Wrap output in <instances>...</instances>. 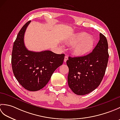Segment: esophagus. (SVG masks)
Returning a JSON list of instances; mask_svg holds the SVG:
<instances>
[{"instance_id":"esophagus-1","label":"esophagus","mask_w":120,"mask_h":120,"mask_svg":"<svg viewBox=\"0 0 120 120\" xmlns=\"http://www.w3.org/2000/svg\"><path fill=\"white\" fill-rule=\"evenodd\" d=\"M68 60V56H65V57H64V62H67V61Z\"/></svg>"}]
</instances>
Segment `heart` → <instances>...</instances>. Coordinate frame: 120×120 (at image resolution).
<instances>
[{"mask_svg":"<svg viewBox=\"0 0 120 120\" xmlns=\"http://www.w3.org/2000/svg\"><path fill=\"white\" fill-rule=\"evenodd\" d=\"M71 45H73L72 52L77 57H83L93 50L95 43L94 38L85 32L77 33L68 41Z\"/></svg>","mask_w":120,"mask_h":120,"instance_id":"heart-1","label":"heart"}]
</instances>
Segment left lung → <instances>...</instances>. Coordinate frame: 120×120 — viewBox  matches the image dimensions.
<instances>
[{"label":"left lung","instance_id":"obj_1","mask_svg":"<svg viewBox=\"0 0 120 120\" xmlns=\"http://www.w3.org/2000/svg\"><path fill=\"white\" fill-rule=\"evenodd\" d=\"M108 45L106 38L99 34V40L92 52L83 57H68V81L75 94L83 95L100 85L108 61Z\"/></svg>","mask_w":120,"mask_h":120}]
</instances>
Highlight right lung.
I'll list each match as a JSON object with an SVG mask.
<instances>
[{"instance_id": "right-lung-1", "label": "right lung", "mask_w": 120, "mask_h": 120, "mask_svg": "<svg viewBox=\"0 0 120 120\" xmlns=\"http://www.w3.org/2000/svg\"><path fill=\"white\" fill-rule=\"evenodd\" d=\"M30 22H26L17 35L13 46L11 63L18 82L26 90L36 91L47 85L54 71L63 64L65 55L50 50L34 52L28 50L24 39Z\"/></svg>"}]
</instances>
